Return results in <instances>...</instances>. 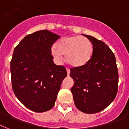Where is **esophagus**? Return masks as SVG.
Listing matches in <instances>:
<instances>
[{
	"label": "esophagus",
	"mask_w": 129,
	"mask_h": 129,
	"mask_svg": "<svg viewBox=\"0 0 129 129\" xmlns=\"http://www.w3.org/2000/svg\"><path fill=\"white\" fill-rule=\"evenodd\" d=\"M66 70H67V73H68V75H70V69H69V68H66Z\"/></svg>",
	"instance_id": "34e87169"
}]
</instances>
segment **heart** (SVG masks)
Here are the masks:
<instances>
[{
    "mask_svg": "<svg viewBox=\"0 0 129 129\" xmlns=\"http://www.w3.org/2000/svg\"><path fill=\"white\" fill-rule=\"evenodd\" d=\"M93 46L87 38L82 36H71L58 41L52 49V54L58 61L66 55L68 63L72 66H84L91 59Z\"/></svg>",
    "mask_w": 129,
    "mask_h": 129,
    "instance_id": "b5f03b06",
    "label": "heart"
}]
</instances>
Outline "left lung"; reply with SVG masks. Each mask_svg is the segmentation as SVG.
Segmentation results:
<instances>
[{"label": "left lung", "mask_w": 129, "mask_h": 129, "mask_svg": "<svg viewBox=\"0 0 129 129\" xmlns=\"http://www.w3.org/2000/svg\"><path fill=\"white\" fill-rule=\"evenodd\" d=\"M82 35L91 42L93 53L87 63L70 69L74 81L71 91L79 111L93 114L105 109L115 98L118 69L115 56L107 45L93 36Z\"/></svg>", "instance_id": "left-lung-1"}]
</instances>
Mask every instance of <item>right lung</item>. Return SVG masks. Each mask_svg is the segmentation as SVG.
<instances>
[{
  "label": "right lung",
  "instance_id": "obj_1",
  "mask_svg": "<svg viewBox=\"0 0 129 129\" xmlns=\"http://www.w3.org/2000/svg\"><path fill=\"white\" fill-rule=\"evenodd\" d=\"M60 36L47 30L25 36L14 50L10 61L13 91L18 100L36 113L54 106L62 81L64 66L53 61L51 48Z\"/></svg>",
  "mask_w": 129,
  "mask_h": 129
}]
</instances>
